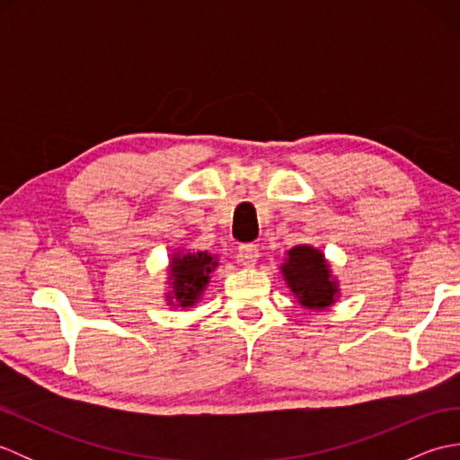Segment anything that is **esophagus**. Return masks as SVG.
<instances>
[{"label": "esophagus", "mask_w": 460, "mask_h": 460, "mask_svg": "<svg viewBox=\"0 0 460 460\" xmlns=\"http://www.w3.org/2000/svg\"><path fill=\"white\" fill-rule=\"evenodd\" d=\"M237 259L243 262L245 267H255L257 259H259V249L257 245H241Z\"/></svg>", "instance_id": "1"}]
</instances>
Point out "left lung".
I'll return each instance as SVG.
<instances>
[{
    "label": "left lung",
    "mask_w": 460,
    "mask_h": 460,
    "mask_svg": "<svg viewBox=\"0 0 460 460\" xmlns=\"http://www.w3.org/2000/svg\"><path fill=\"white\" fill-rule=\"evenodd\" d=\"M280 275L287 287L306 310L322 312L334 306L340 298V280L320 249L296 245L287 251L280 265Z\"/></svg>",
    "instance_id": "1"
}]
</instances>
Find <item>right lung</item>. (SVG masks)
<instances>
[{
    "label": "right lung",
    "mask_w": 460,
    "mask_h": 460,
    "mask_svg": "<svg viewBox=\"0 0 460 460\" xmlns=\"http://www.w3.org/2000/svg\"><path fill=\"white\" fill-rule=\"evenodd\" d=\"M219 267V255L208 251L173 249L168 262V292H164L165 305L172 308H193L208 290L211 275Z\"/></svg>",
    "instance_id": "1"
}]
</instances>
